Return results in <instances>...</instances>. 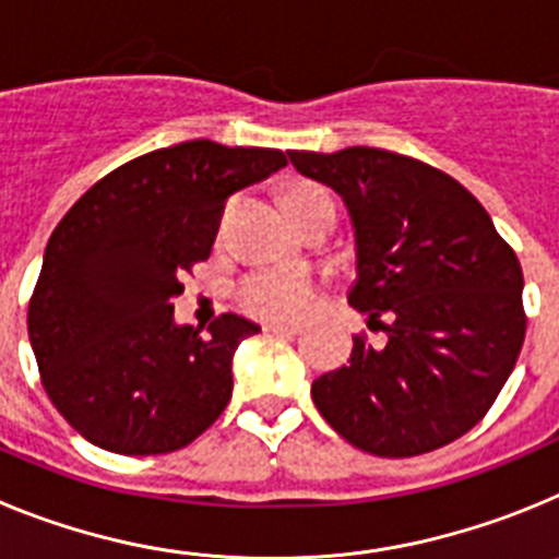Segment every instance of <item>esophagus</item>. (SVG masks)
<instances>
[{"mask_svg":"<svg viewBox=\"0 0 559 559\" xmlns=\"http://www.w3.org/2000/svg\"><path fill=\"white\" fill-rule=\"evenodd\" d=\"M263 330H265V333L296 335V333H302V324H299V322H265Z\"/></svg>","mask_w":559,"mask_h":559,"instance_id":"esophagus-1","label":"esophagus"}]
</instances>
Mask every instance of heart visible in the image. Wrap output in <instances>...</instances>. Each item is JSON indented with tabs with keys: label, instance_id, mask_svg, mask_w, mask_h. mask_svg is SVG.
Listing matches in <instances>:
<instances>
[{
	"label": "heart",
	"instance_id": "heart-1",
	"mask_svg": "<svg viewBox=\"0 0 559 559\" xmlns=\"http://www.w3.org/2000/svg\"><path fill=\"white\" fill-rule=\"evenodd\" d=\"M330 192L316 185H294L283 195V204L290 218L299 224L313 206L324 204ZM316 299V280L305 271L265 269L243 276L237 285V302L260 319H296L310 310Z\"/></svg>",
	"mask_w": 559,
	"mask_h": 559
}]
</instances>
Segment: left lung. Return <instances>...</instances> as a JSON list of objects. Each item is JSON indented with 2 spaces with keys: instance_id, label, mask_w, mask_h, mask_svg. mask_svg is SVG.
<instances>
[{
  "instance_id": "obj_1",
  "label": "left lung",
  "mask_w": 559,
  "mask_h": 559,
  "mask_svg": "<svg viewBox=\"0 0 559 559\" xmlns=\"http://www.w3.org/2000/svg\"><path fill=\"white\" fill-rule=\"evenodd\" d=\"M290 165L347 204L349 305L364 335L310 394L333 431L374 456L437 451L490 412L526 335L523 274L490 215L456 179L380 147L288 151Z\"/></svg>"
}]
</instances>
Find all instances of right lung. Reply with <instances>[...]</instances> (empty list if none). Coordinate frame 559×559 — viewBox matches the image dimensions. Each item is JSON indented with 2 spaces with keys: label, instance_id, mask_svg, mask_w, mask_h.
<instances>
[{
  "label": "right lung",
  "instance_id": "obj_1",
  "mask_svg": "<svg viewBox=\"0 0 559 559\" xmlns=\"http://www.w3.org/2000/svg\"><path fill=\"white\" fill-rule=\"evenodd\" d=\"M285 165L274 147L181 142L103 176L56 226L27 333L52 406L92 445L156 456L221 417L237 344L260 328L224 313L201 333L170 302L210 257L226 199Z\"/></svg>",
  "mask_w": 559,
  "mask_h": 559
}]
</instances>
